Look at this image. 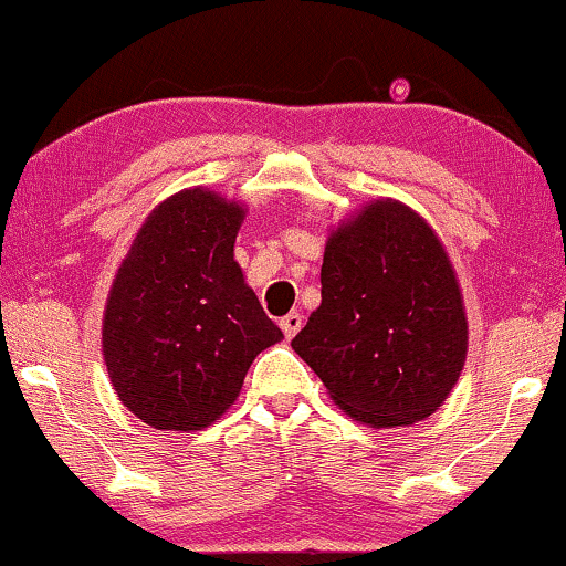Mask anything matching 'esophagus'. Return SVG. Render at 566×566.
Instances as JSON below:
<instances>
[{
	"label": "esophagus",
	"instance_id": "esophagus-1",
	"mask_svg": "<svg viewBox=\"0 0 566 566\" xmlns=\"http://www.w3.org/2000/svg\"><path fill=\"white\" fill-rule=\"evenodd\" d=\"M279 327H282V333L287 337H295L297 333H301L303 327V316L297 314V311H292V314L282 316V322H279Z\"/></svg>",
	"mask_w": 566,
	"mask_h": 566
}]
</instances>
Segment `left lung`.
Instances as JSON below:
<instances>
[{"mask_svg": "<svg viewBox=\"0 0 566 566\" xmlns=\"http://www.w3.org/2000/svg\"><path fill=\"white\" fill-rule=\"evenodd\" d=\"M292 348L361 426L437 412L463 373L469 319L431 223L391 197L343 218L324 244L322 303Z\"/></svg>", "mask_w": 566, "mask_h": 566, "instance_id": "1", "label": "left lung"}]
</instances>
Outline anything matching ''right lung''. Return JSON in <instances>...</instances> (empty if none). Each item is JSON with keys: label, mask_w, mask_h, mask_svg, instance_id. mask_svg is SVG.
Masks as SVG:
<instances>
[{"label": "right lung", "mask_w": 566, "mask_h": 566, "mask_svg": "<svg viewBox=\"0 0 566 566\" xmlns=\"http://www.w3.org/2000/svg\"><path fill=\"white\" fill-rule=\"evenodd\" d=\"M247 205L205 186L159 201L103 311V361L119 401L157 431L212 426L255 356L282 340L233 261Z\"/></svg>", "instance_id": "right-lung-1"}]
</instances>
